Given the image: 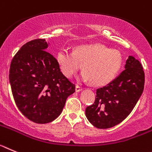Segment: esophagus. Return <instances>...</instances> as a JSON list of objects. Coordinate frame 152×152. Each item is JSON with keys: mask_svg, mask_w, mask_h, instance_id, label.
Returning a JSON list of instances; mask_svg holds the SVG:
<instances>
[{"mask_svg": "<svg viewBox=\"0 0 152 152\" xmlns=\"http://www.w3.org/2000/svg\"><path fill=\"white\" fill-rule=\"evenodd\" d=\"M75 90H76V92H79V91H81L82 90H83V88L79 86H76V88H75Z\"/></svg>", "mask_w": 152, "mask_h": 152, "instance_id": "obj_1", "label": "esophagus"}]
</instances>
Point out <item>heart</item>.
<instances>
[{"label": "heart", "mask_w": 152, "mask_h": 152, "mask_svg": "<svg viewBox=\"0 0 152 152\" xmlns=\"http://www.w3.org/2000/svg\"><path fill=\"white\" fill-rule=\"evenodd\" d=\"M57 61L66 77H72L83 66L81 81L105 86L113 81L118 73L122 57L115 49H109L102 45H87L77 47L74 52L66 48L61 49L57 53Z\"/></svg>", "instance_id": "heart-1"}]
</instances>
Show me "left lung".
<instances>
[{"mask_svg":"<svg viewBox=\"0 0 152 152\" xmlns=\"http://www.w3.org/2000/svg\"><path fill=\"white\" fill-rule=\"evenodd\" d=\"M144 84L142 64L129 56L122 73L96 90L95 102L86 109L88 121L98 129H108L122 122L136 106L142 94Z\"/></svg>","mask_w":152,"mask_h":152,"instance_id":"8db88e82","label":"left lung"}]
</instances>
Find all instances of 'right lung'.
<instances>
[{"label": "right lung", "instance_id": "right-lung-1", "mask_svg": "<svg viewBox=\"0 0 152 152\" xmlns=\"http://www.w3.org/2000/svg\"><path fill=\"white\" fill-rule=\"evenodd\" d=\"M50 44L37 39L22 46L12 60L9 79L19 110L36 124L59 117L75 85L64 76L57 60L47 50Z\"/></svg>", "mask_w": 152, "mask_h": 152}]
</instances>
